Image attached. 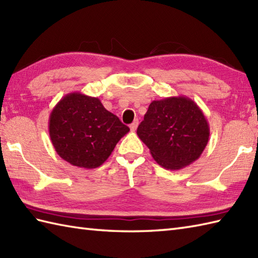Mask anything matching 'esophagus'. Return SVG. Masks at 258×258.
I'll list each match as a JSON object with an SVG mask.
<instances>
[{"label":"esophagus","mask_w":258,"mask_h":258,"mask_svg":"<svg viewBox=\"0 0 258 258\" xmlns=\"http://www.w3.org/2000/svg\"><path fill=\"white\" fill-rule=\"evenodd\" d=\"M138 126H139V119H135L134 122L130 125V128L132 132H135L136 128H138Z\"/></svg>","instance_id":"34e87169"}]
</instances>
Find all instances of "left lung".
Here are the masks:
<instances>
[{"label": "left lung", "mask_w": 258, "mask_h": 258, "mask_svg": "<svg viewBox=\"0 0 258 258\" xmlns=\"http://www.w3.org/2000/svg\"><path fill=\"white\" fill-rule=\"evenodd\" d=\"M138 135L158 165L178 171L202 155L210 139V125L193 100L171 96L150 104Z\"/></svg>", "instance_id": "left-lung-1"}]
</instances>
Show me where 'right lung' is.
Returning a JSON list of instances; mask_svg holds the SVG:
<instances>
[{"label":"right lung","mask_w":258,"mask_h":258,"mask_svg":"<svg viewBox=\"0 0 258 258\" xmlns=\"http://www.w3.org/2000/svg\"><path fill=\"white\" fill-rule=\"evenodd\" d=\"M128 131L97 97L80 92L63 96L48 118V133L58 156L82 168L101 166Z\"/></svg>","instance_id":"add662e5"}]
</instances>
